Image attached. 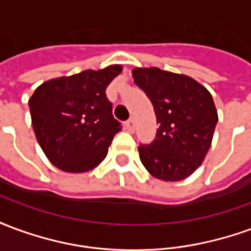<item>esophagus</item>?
Here are the masks:
<instances>
[{"instance_id": "obj_1", "label": "esophagus", "mask_w": 251, "mask_h": 251, "mask_svg": "<svg viewBox=\"0 0 251 251\" xmlns=\"http://www.w3.org/2000/svg\"><path fill=\"white\" fill-rule=\"evenodd\" d=\"M125 126H126V129H127V130L133 131V130H134V121L131 120V118H130V120H127L125 122Z\"/></svg>"}]
</instances>
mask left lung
<instances>
[{"mask_svg":"<svg viewBox=\"0 0 251 251\" xmlns=\"http://www.w3.org/2000/svg\"><path fill=\"white\" fill-rule=\"evenodd\" d=\"M131 74L151 99L158 124L153 142L138 147L142 165L164 181L187 179L203 163L218 122L210 91L192 77L157 67Z\"/></svg>","mask_w":251,"mask_h":251,"instance_id":"obj_1","label":"left lung"}]
</instances>
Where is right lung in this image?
Returning a JSON list of instances; mask_svg holds the SVG:
<instances>
[{
	"label": "right lung",
	"instance_id": "add662e5",
	"mask_svg": "<svg viewBox=\"0 0 251 251\" xmlns=\"http://www.w3.org/2000/svg\"><path fill=\"white\" fill-rule=\"evenodd\" d=\"M122 71L114 64L47 80L29 99L39 145L55 167L83 174L103 161L121 124L113 117L106 87Z\"/></svg>",
	"mask_w": 251,
	"mask_h": 251
}]
</instances>
